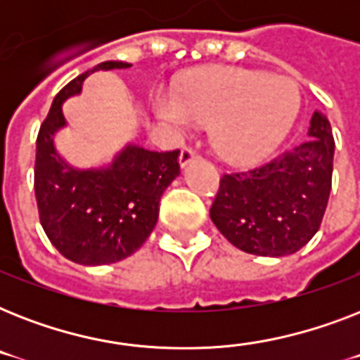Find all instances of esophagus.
<instances>
[{
  "mask_svg": "<svg viewBox=\"0 0 360 360\" xmlns=\"http://www.w3.org/2000/svg\"><path fill=\"white\" fill-rule=\"evenodd\" d=\"M198 155L194 151H192L191 147H183L181 149V155H179V164H181V168H185V166H188V164L196 158Z\"/></svg>",
  "mask_w": 360,
  "mask_h": 360,
  "instance_id": "obj_1",
  "label": "esophagus"
}]
</instances>
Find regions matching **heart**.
I'll list each match as a JSON object with an SVG mask.
<instances>
[{
	"instance_id": "b5f03b06",
	"label": "heart",
	"mask_w": 360,
	"mask_h": 360,
	"mask_svg": "<svg viewBox=\"0 0 360 360\" xmlns=\"http://www.w3.org/2000/svg\"><path fill=\"white\" fill-rule=\"evenodd\" d=\"M299 108L301 93L291 78L237 67L196 70L177 86V95L155 98L158 120L175 134L211 124L213 147L231 162H252L274 149Z\"/></svg>"
}]
</instances>
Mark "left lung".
<instances>
[{
    "mask_svg": "<svg viewBox=\"0 0 360 360\" xmlns=\"http://www.w3.org/2000/svg\"><path fill=\"white\" fill-rule=\"evenodd\" d=\"M301 146L271 162L220 179L211 220L239 250L256 256L295 254L316 236L329 202L335 138L316 110Z\"/></svg>",
    "mask_w": 360,
    "mask_h": 360,
    "instance_id": "1",
    "label": "left lung"
}]
</instances>
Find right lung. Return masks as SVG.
<instances>
[{"instance_id": "right-lung-1", "label": "right lung", "mask_w": 360, "mask_h": 360, "mask_svg": "<svg viewBox=\"0 0 360 360\" xmlns=\"http://www.w3.org/2000/svg\"><path fill=\"white\" fill-rule=\"evenodd\" d=\"M129 67L104 61L69 82L37 136L35 198L42 230L67 259L80 265H108L134 254L155 230L160 198L179 175V149L158 153L127 143L98 168H76L56 149V134L67 127L65 101L80 95L93 72Z\"/></svg>"}]
</instances>
